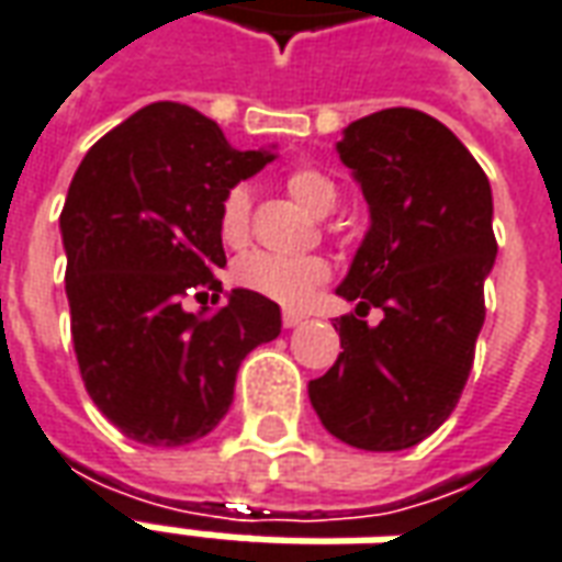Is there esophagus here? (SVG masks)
<instances>
[{
    "mask_svg": "<svg viewBox=\"0 0 562 562\" xmlns=\"http://www.w3.org/2000/svg\"><path fill=\"white\" fill-rule=\"evenodd\" d=\"M304 318L306 316H301V313H294V310H285V313H282V325H285V328H294V325H301Z\"/></svg>",
    "mask_w": 562,
    "mask_h": 562,
    "instance_id": "obj_1",
    "label": "esophagus"
}]
</instances>
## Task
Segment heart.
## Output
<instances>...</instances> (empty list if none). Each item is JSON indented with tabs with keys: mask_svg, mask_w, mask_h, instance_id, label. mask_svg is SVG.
I'll return each instance as SVG.
<instances>
[{
	"mask_svg": "<svg viewBox=\"0 0 562 562\" xmlns=\"http://www.w3.org/2000/svg\"><path fill=\"white\" fill-rule=\"evenodd\" d=\"M285 189L292 192L294 201H301L316 216L330 213L340 198L334 180L310 165H297L285 173ZM249 216H252L249 186H232L222 195L216 213L222 240L228 246H244L249 240ZM325 280H328V265L316 256L285 258L273 252H249L234 265V282L240 289H249L280 306H304Z\"/></svg>",
	"mask_w": 562,
	"mask_h": 562,
	"instance_id": "heart-1",
	"label": "heart"
}]
</instances>
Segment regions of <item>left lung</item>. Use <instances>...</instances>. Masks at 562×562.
<instances>
[{"instance_id":"8db88e82","label":"left lung","mask_w":562,"mask_h":562,"mask_svg":"<svg viewBox=\"0 0 562 562\" xmlns=\"http://www.w3.org/2000/svg\"><path fill=\"white\" fill-rule=\"evenodd\" d=\"M370 204V232L337 294L342 352L310 382L325 430L364 451L418 446L454 413L484 325L496 258L491 183L439 120L389 108L337 144ZM370 308L383 310L367 326Z\"/></svg>"}]
</instances>
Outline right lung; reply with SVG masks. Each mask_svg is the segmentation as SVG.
<instances>
[{
	"label": "right lung",
	"instance_id": "1",
	"mask_svg": "<svg viewBox=\"0 0 562 562\" xmlns=\"http://www.w3.org/2000/svg\"><path fill=\"white\" fill-rule=\"evenodd\" d=\"M273 159L234 149L192 108L156 102L95 140L59 216L80 379L99 413L144 446H189L234 401L246 355L280 337V306L234 289L225 268L222 195Z\"/></svg>",
	"mask_w": 562,
	"mask_h": 562
}]
</instances>
